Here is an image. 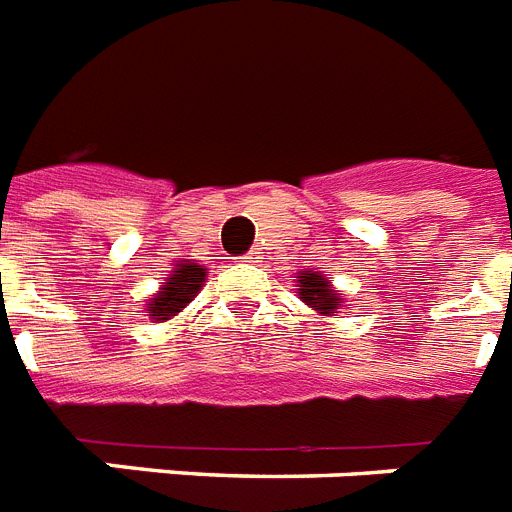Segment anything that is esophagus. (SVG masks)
<instances>
[{"label": "esophagus", "mask_w": 512, "mask_h": 512, "mask_svg": "<svg viewBox=\"0 0 512 512\" xmlns=\"http://www.w3.org/2000/svg\"><path fill=\"white\" fill-rule=\"evenodd\" d=\"M261 259V251H259V248H253V251H248V253H245V256H243V261H259Z\"/></svg>", "instance_id": "34e87169"}]
</instances>
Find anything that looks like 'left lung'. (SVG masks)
Segmentation results:
<instances>
[{
	"instance_id": "left-lung-1",
	"label": "left lung",
	"mask_w": 512,
	"mask_h": 512,
	"mask_svg": "<svg viewBox=\"0 0 512 512\" xmlns=\"http://www.w3.org/2000/svg\"><path fill=\"white\" fill-rule=\"evenodd\" d=\"M301 280H298V298L304 301L306 306H312L322 317H330L343 306V298L338 290L330 288L325 275L320 272H301Z\"/></svg>"
}]
</instances>
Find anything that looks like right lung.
Returning a JSON list of instances; mask_svg holds the SVG:
<instances>
[{"mask_svg":"<svg viewBox=\"0 0 512 512\" xmlns=\"http://www.w3.org/2000/svg\"><path fill=\"white\" fill-rule=\"evenodd\" d=\"M203 282H206V269L200 267V264H195L190 259L174 264V272L166 277L161 290L147 301L150 320L166 322L171 317H177L190 304L192 298H195V293L203 288Z\"/></svg>","mask_w":512,"mask_h":512,"instance_id":"right-lung-1","label":"right lung"}]
</instances>
